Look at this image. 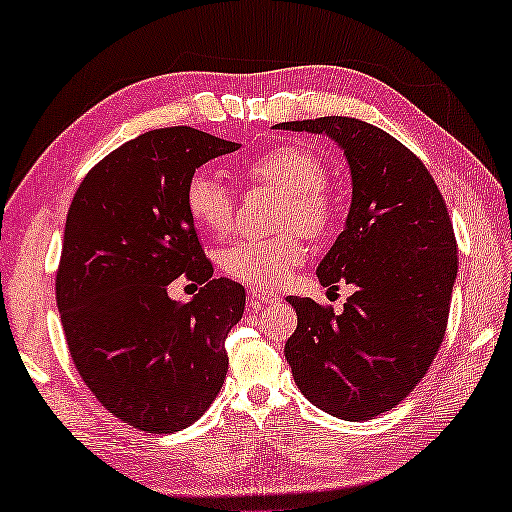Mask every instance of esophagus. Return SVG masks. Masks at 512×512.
<instances>
[{
  "mask_svg": "<svg viewBox=\"0 0 512 512\" xmlns=\"http://www.w3.org/2000/svg\"><path fill=\"white\" fill-rule=\"evenodd\" d=\"M250 305L253 307H262L266 303H273L275 296L271 294V291H262V289H250Z\"/></svg>",
  "mask_w": 512,
  "mask_h": 512,
  "instance_id": "1",
  "label": "esophagus"
}]
</instances>
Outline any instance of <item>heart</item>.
Wrapping results in <instances>:
<instances>
[{
    "instance_id": "b5f03b06",
    "label": "heart",
    "mask_w": 512,
    "mask_h": 512,
    "mask_svg": "<svg viewBox=\"0 0 512 512\" xmlns=\"http://www.w3.org/2000/svg\"><path fill=\"white\" fill-rule=\"evenodd\" d=\"M250 184H266L280 191L278 225L282 230H300L321 239L335 221V198L328 189V168L310 150L300 145H275L243 166ZM186 214L205 230L225 234L234 223V196L207 170L191 173L184 186ZM307 248L300 234H282L273 239H237L221 248L218 264L232 280L253 287H278L305 262Z\"/></svg>"
}]
</instances>
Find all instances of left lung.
Listing matches in <instances>:
<instances>
[{
  "label": "left lung",
  "mask_w": 512,
  "mask_h": 512,
  "mask_svg": "<svg viewBox=\"0 0 512 512\" xmlns=\"http://www.w3.org/2000/svg\"><path fill=\"white\" fill-rule=\"evenodd\" d=\"M344 148L353 202L344 232L316 269L321 285H355L344 310L289 296L298 326L285 358L307 399L364 421L399 405L440 351L458 273L456 234L440 189L415 152L348 116L291 120Z\"/></svg>",
  "instance_id": "1"
}]
</instances>
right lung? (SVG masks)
I'll list each match as a JSON object with an SVG mask.
<instances>
[{
	"mask_svg": "<svg viewBox=\"0 0 512 512\" xmlns=\"http://www.w3.org/2000/svg\"><path fill=\"white\" fill-rule=\"evenodd\" d=\"M234 150L186 125L152 129L88 170L68 209L56 305L70 358L95 399L145 433L182 431L223 387L246 289L212 278L184 186ZM180 274L203 285L189 304L167 298Z\"/></svg>",
	"mask_w": 512,
	"mask_h": 512,
	"instance_id": "1",
	"label": "right lung"
}]
</instances>
